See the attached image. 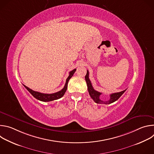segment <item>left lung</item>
I'll return each mask as SVG.
<instances>
[{
  "mask_svg": "<svg viewBox=\"0 0 154 154\" xmlns=\"http://www.w3.org/2000/svg\"><path fill=\"white\" fill-rule=\"evenodd\" d=\"M85 78V80L86 82V84H87V86H88V90L89 94H90L91 97L93 99V100L97 103H104V104L112 103L116 101L123 94V93L126 91V90H125L119 92V93H113V94H110V99H109L108 100L103 101V100H100V96L101 95L102 93L96 91L93 88L92 84L91 83V81L89 79V71L88 70H87V72H86V74Z\"/></svg>",
  "mask_w": 154,
  "mask_h": 154,
  "instance_id": "1",
  "label": "left lung"
}]
</instances>
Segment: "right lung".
Segmentation results:
<instances>
[{"label": "right lung", "instance_id": "right-lung-1", "mask_svg": "<svg viewBox=\"0 0 154 154\" xmlns=\"http://www.w3.org/2000/svg\"><path fill=\"white\" fill-rule=\"evenodd\" d=\"M75 71H76V69H74L72 71H71V72H69V77L67 78L66 81V83H65V85H64L63 88L61 91H60L58 92H57V93H52V94L41 93H39V92H38V91H35L31 90L30 88H28L26 85H23L30 92V93L36 99L39 100H41V101H42V102L52 101V100H54L58 99L64 96L65 92L66 91V90H67L68 82H69V79L72 77V75H74Z\"/></svg>", "mask_w": 154, "mask_h": 154}]
</instances>
